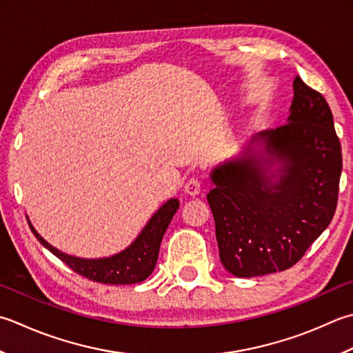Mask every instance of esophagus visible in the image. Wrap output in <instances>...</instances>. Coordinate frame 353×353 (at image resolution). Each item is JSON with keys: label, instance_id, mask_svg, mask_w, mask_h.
Wrapping results in <instances>:
<instances>
[{"label": "esophagus", "instance_id": "1", "mask_svg": "<svg viewBox=\"0 0 353 353\" xmlns=\"http://www.w3.org/2000/svg\"><path fill=\"white\" fill-rule=\"evenodd\" d=\"M200 190H202V182L197 177H191L188 182L185 183V192L190 196H197Z\"/></svg>", "mask_w": 353, "mask_h": 353}]
</instances>
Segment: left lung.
<instances>
[{
	"mask_svg": "<svg viewBox=\"0 0 353 353\" xmlns=\"http://www.w3.org/2000/svg\"><path fill=\"white\" fill-rule=\"evenodd\" d=\"M252 142L265 145L266 159L245 156L216 168L206 194L220 261L246 279L286 271L305 255L332 222L343 170L332 112L300 76L294 79L289 122ZM277 160L281 174L272 183L265 170Z\"/></svg>",
	"mask_w": 353,
	"mask_h": 353,
	"instance_id": "left-lung-1",
	"label": "left lung"
}]
</instances>
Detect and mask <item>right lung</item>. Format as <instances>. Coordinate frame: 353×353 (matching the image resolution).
Instances as JSON below:
<instances>
[{"instance_id":"right-lung-1","label":"right lung","mask_w":353,"mask_h":353,"mask_svg":"<svg viewBox=\"0 0 353 353\" xmlns=\"http://www.w3.org/2000/svg\"><path fill=\"white\" fill-rule=\"evenodd\" d=\"M177 208L179 200L171 199L151 217L133 245L123 252L113 255V257L99 260H85L62 254L48 245L30 223L29 226L39 243L46 246L53 255H57L61 261H64L73 272L92 281L103 283V285H134V283L143 281L153 272L163 234Z\"/></svg>"}]
</instances>
